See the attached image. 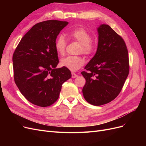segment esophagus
<instances>
[{
	"instance_id": "esophagus-1",
	"label": "esophagus",
	"mask_w": 146,
	"mask_h": 146,
	"mask_svg": "<svg viewBox=\"0 0 146 146\" xmlns=\"http://www.w3.org/2000/svg\"><path fill=\"white\" fill-rule=\"evenodd\" d=\"M76 77H77V75L76 73L72 72V78H76Z\"/></svg>"
}]
</instances>
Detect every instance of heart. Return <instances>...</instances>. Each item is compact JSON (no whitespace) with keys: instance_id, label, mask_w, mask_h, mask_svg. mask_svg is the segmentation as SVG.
Here are the masks:
<instances>
[{"instance_id":"b5f03b06","label":"heart","mask_w":146,"mask_h":146,"mask_svg":"<svg viewBox=\"0 0 146 146\" xmlns=\"http://www.w3.org/2000/svg\"><path fill=\"white\" fill-rule=\"evenodd\" d=\"M67 36L73 41L80 43V51L84 54L90 55L95 50L94 43L91 41V35L88 31L83 27H78L69 30L66 33ZM66 47V41L63 35L57 38L55 43L56 52L60 55H63ZM84 64V60L79 56H68L60 61V65L69 69L71 71H76Z\"/></svg>"}]
</instances>
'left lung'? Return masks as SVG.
Segmentation results:
<instances>
[{"instance_id": "obj_1", "label": "left lung", "mask_w": 146, "mask_h": 146, "mask_svg": "<svg viewBox=\"0 0 146 146\" xmlns=\"http://www.w3.org/2000/svg\"><path fill=\"white\" fill-rule=\"evenodd\" d=\"M98 44L94 56L81 72L86 80L82 92L88 103L100 106L120 93L129 72V55L123 39L108 25L98 28Z\"/></svg>"}]
</instances>
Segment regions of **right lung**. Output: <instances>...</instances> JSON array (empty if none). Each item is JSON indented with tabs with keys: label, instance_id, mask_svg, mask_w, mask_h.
I'll list each match as a JSON object with an SVG mask.
<instances>
[{
	"label": "right lung",
	"instance_id": "obj_1",
	"mask_svg": "<svg viewBox=\"0 0 146 146\" xmlns=\"http://www.w3.org/2000/svg\"><path fill=\"white\" fill-rule=\"evenodd\" d=\"M68 22L48 20L33 25L21 39L13 54L14 79L30 102L48 107L58 99L63 83L71 77L59 63L55 48L57 36Z\"/></svg>",
	"mask_w": 146,
	"mask_h": 146
}]
</instances>
